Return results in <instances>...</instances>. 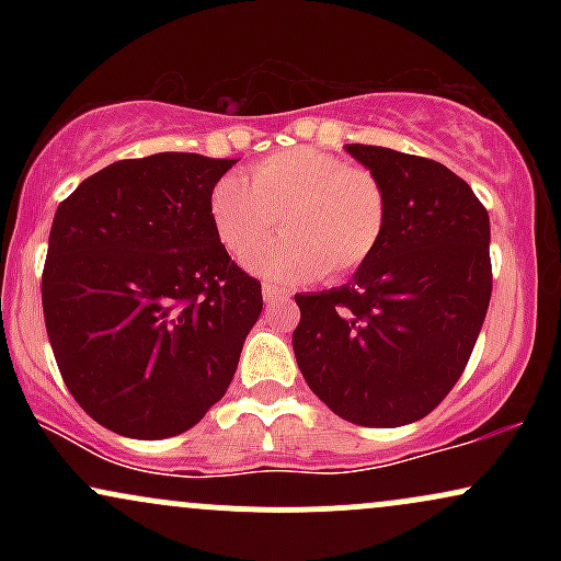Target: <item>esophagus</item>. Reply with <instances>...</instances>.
Listing matches in <instances>:
<instances>
[{"mask_svg": "<svg viewBox=\"0 0 561 561\" xmlns=\"http://www.w3.org/2000/svg\"><path fill=\"white\" fill-rule=\"evenodd\" d=\"M261 293H263V300H266V302H274V300H289V293H287V289H285V287H276V285H272V282H263Z\"/></svg>", "mask_w": 561, "mask_h": 561, "instance_id": "obj_1", "label": "esophagus"}]
</instances>
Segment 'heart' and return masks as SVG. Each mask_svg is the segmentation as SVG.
<instances>
[{
    "mask_svg": "<svg viewBox=\"0 0 561 561\" xmlns=\"http://www.w3.org/2000/svg\"><path fill=\"white\" fill-rule=\"evenodd\" d=\"M279 241L257 244L275 228ZM210 221L234 259L282 282L340 279L375 255L388 227V195L371 171L313 147H293L250 165L244 179L224 176L210 192Z\"/></svg>",
    "mask_w": 561,
    "mask_h": 561,
    "instance_id": "heart-1",
    "label": "heart"
}]
</instances>
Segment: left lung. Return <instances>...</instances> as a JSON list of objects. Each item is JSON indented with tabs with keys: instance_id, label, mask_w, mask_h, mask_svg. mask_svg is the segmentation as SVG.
<instances>
[{
	"instance_id": "1",
	"label": "left lung",
	"mask_w": 561,
	"mask_h": 561,
	"mask_svg": "<svg viewBox=\"0 0 561 561\" xmlns=\"http://www.w3.org/2000/svg\"><path fill=\"white\" fill-rule=\"evenodd\" d=\"M345 150L382 182L388 227L347 285L295 295V362L345 422L401 427L427 416L472 356L493 289L491 221L443 163Z\"/></svg>"
}]
</instances>
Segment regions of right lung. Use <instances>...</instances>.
Here are the masks:
<instances>
[{
    "label": "right lung",
    "mask_w": 561,
    "mask_h": 561,
    "mask_svg": "<svg viewBox=\"0 0 561 561\" xmlns=\"http://www.w3.org/2000/svg\"><path fill=\"white\" fill-rule=\"evenodd\" d=\"M237 160H118L57 205L42 306L70 396L113 433L160 440L221 401L261 317V282L229 259L210 192Z\"/></svg>",
    "instance_id": "obj_1"
}]
</instances>
